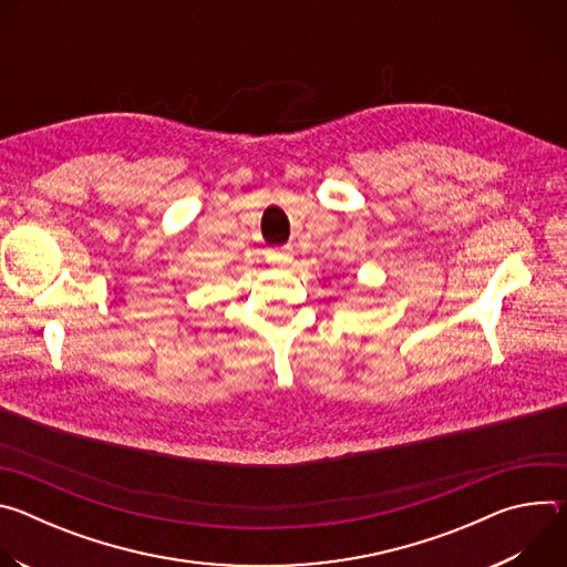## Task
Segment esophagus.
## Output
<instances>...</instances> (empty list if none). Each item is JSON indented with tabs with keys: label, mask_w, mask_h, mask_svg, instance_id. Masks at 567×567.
<instances>
[{
	"label": "esophagus",
	"mask_w": 567,
	"mask_h": 567,
	"mask_svg": "<svg viewBox=\"0 0 567 567\" xmlns=\"http://www.w3.org/2000/svg\"><path fill=\"white\" fill-rule=\"evenodd\" d=\"M291 258H293V251L289 247H276V249H269L267 254V260L274 265H289Z\"/></svg>",
	"instance_id": "1"
}]
</instances>
